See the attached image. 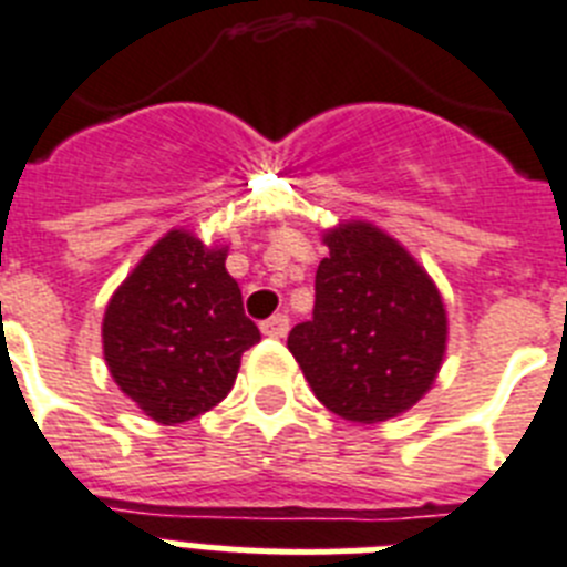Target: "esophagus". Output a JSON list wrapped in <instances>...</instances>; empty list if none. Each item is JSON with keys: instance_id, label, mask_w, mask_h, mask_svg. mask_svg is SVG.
<instances>
[{"instance_id": "1", "label": "esophagus", "mask_w": 567, "mask_h": 567, "mask_svg": "<svg viewBox=\"0 0 567 567\" xmlns=\"http://www.w3.org/2000/svg\"><path fill=\"white\" fill-rule=\"evenodd\" d=\"M288 328H291V320H288V313H274L270 320L261 322V334L274 337V340H282L288 334Z\"/></svg>"}]
</instances>
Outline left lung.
<instances>
[{"label": "left lung", "mask_w": 567, "mask_h": 567, "mask_svg": "<svg viewBox=\"0 0 567 567\" xmlns=\"http://www.w3.org/2000/svg\"><path fill=\"white\" fill-rule=\"evenodd\" d=\"M313 317L288 349L317 401L354 423L401 415L432 386L446 349V311L426 270L365 221L326 233Z\"/></svg>", "instance_id": "8db88e82"}]
</instances>
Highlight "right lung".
I'll return each instance as SVG.
<instances>
[{"label":"right lung","mask_w":567,"mask_h":567,"mask_svg":"<svg viewBox=\"0 0 567 567\" xmlns=\"http://www.w3.org/2000/svg\"><path fill=\"white\" fill-rule=\"evenodd\" d=\"M225 259V247L169 230L109 299V372L152 421L173 426L210 412L261 340Z\"/></svg>","instance_id":"obj_1"}]
</instances>
